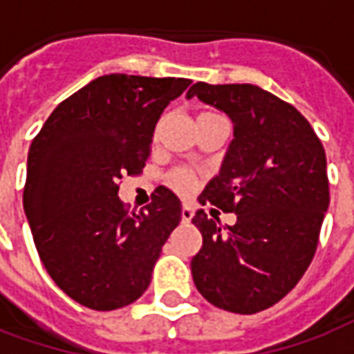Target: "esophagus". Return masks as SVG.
Instances as JSON below:
<instances>
[{"label":"esophagus","mask_w":354,"mask_h":354,"mask_svg":"<svg viewBox=\"0 0 354 354\" xmlns=\"http://www.w3.org/2000/svg\"><path fill=\"white\" fill-rule=\"evenodd\" d=\"M192 218H193V208L187 207V205H184V207H182V222L187 223L189 220H192Z\"/></svg>","instance_id":"34e87169"}]
</instances>
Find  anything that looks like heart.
I'll return each instance as SVG.
<instances>
[{
	"instance_id": "1",
	"label": "heart",
	"mask_w": 354,
	"mask_h": 354,
	"mask_svg": "<svg viewBox=\"0 0 354 354\" xmlns=\"http://www.w3.org/2000/svg\"><path fill=\"white\" fill-rule=\"evenodd\" d=\"M169 184L172 189H176L178 193H187L193 189V176L192 172L187 170H174L169 176Z\"/></svg>"
}]
</instances>
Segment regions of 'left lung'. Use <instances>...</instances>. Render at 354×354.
<instances>
[{
  "mask_svg": "<svg viewBox=\"0 0 354 354\" xmlns=\"http://www.w3.org/2000/svg\"><path fill=\"white\" fill-rule=\"evenodd\" d=\"M193 96L233 121L220 174L199 203L237 214L233 225L205 210L193 216L203 235L193 282L216 307L252 315L286 296L311 263L330 205L326 153L292 104L256 85L199 81Z\"/></svg>",
  "mask_w": 354,
  "mask_h": 354,
  "instance_id": "8db88e82",
  "label": "left lung"
}]
</instances>
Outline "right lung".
Wrapping results in <instances>:
<instances>
[{"mask_svg": "<svg viewBox=\"0 0 354 354\" xmlns=\"http://www.w3.org/2000/svg\"><path fill=\"white\" fill-rule=\"evenodd\" d=\"M184 77L109 73L60 102L28 153L24 212L43 266L64 294L94 311L136 301L149 286L182 203L159 185L138 214L119 180L140 174L155 124Z\"/></svg>", "mask_w": 354, "mask_h": 354, "instance_id": "right-lung-1", "label": "right lung"}]
</instances>
